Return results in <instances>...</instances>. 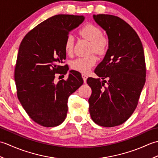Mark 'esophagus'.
Instances as JSON below:
<instances>
[{
    "label": "esophagus",
    "mask_w": 158,
    "mask_h": 158,
    "mask_svg": "<svg viewBox=\"0 0 158 158\" xmlns=\"http://www.w3.org/2000/svg\"><path fill=\"white\" fill-rule=\"evenodd\" d=\"M81 76H82L83 79V81H84V83H85L87 79H88V76H87L85 74H82Z\"/></svg>",
    "instance_id": "obj_1"
}]
</instances>
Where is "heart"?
I'll return each mask as SVG.
<instances>
[{"label": "heart", "mask_w": 158, "mask_h": 158, "mask_svg": "<svg viewBox=\"0 0 158 158\" xmlns=\"http://www.w3.org/2000/svg\"><path fill=\"white\" fill-rule=\"evenodd\" d=\"M79 34L83 39L90 42L89 53H95L99 56L105 55L109 47V39L102 35V31L98 26L92 23H87L79 31ZM65 52L71 55L74 49V37L71 35L67 36L64 43ZM97 58L94 55L84 58H78L71 62V68L77 71L86 73L96 65Z\"/></svg>", "instance_id": "heart-1"}]
</instances>
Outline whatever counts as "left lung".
<instances>
[{
	"instance_id": "8db88e82",
	"label": "left lung",
	"mask_w": 158,
	"mask_h": 158,
	"mask_svg": "<svg viewBox=\"0 0 158 158\" xmlns=\"http://www.w3.org/2000/svg\"><path fill=\"white\" fill-rule=\"evenodd\" d=\"M93 17L109 38V49L94 73L109 81L87 80L92 91L89 113L98 125L114 127L128 119L138 105L146 79L145 54L139 36L123 19L108 14Z\"/></svg>"
}]
</instances>
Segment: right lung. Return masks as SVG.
<instances>
[{"label": "right lung", "instance_id": "right-lung-1", "mask_svg": "<svg viewBox=\"0 0 158 158\" xmlns=\"http://www.w3.org/2000/svg\"><path fill=\"white\" fill-rule=\"evenodd\" d=\"M83 20L82 15L52 16L28 32L19 45L14 73L17 96L28 116L42 126L55 127L64 121L70 95L83 83L75 70L66 80L53 82L56 74L68 71L61 65L65 40Z\"/></svg>", "mask_w": 158, "mask_h": 158}]
</instances>
